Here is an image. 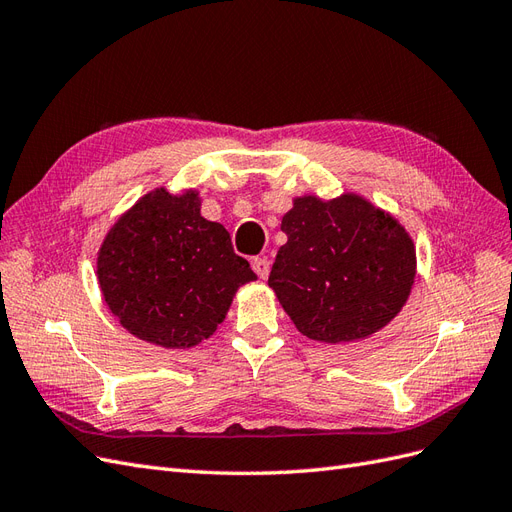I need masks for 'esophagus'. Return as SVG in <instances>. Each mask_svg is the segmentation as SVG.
<instances>
[{
  "label": "esophagus",
  "instance_id": "34e87169",
  "mask_svg": "<svg viewBox=\"0 0 512 512\" xmlns=\"http://www.w3.org/2000/svg\"><path fill=\"white\" fill-rule=\"evenodd\" d=\"M252 269L256 271V275L260 277V280H267L271 265H269V260H267V258H254V262H252Z\"/></svg>",
  "mask_w": 512,
  "mask_h": 512
}]
</instances>
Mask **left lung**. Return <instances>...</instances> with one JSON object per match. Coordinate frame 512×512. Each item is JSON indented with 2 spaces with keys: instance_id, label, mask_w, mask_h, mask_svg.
<instances>
[{
  "instance_id": "1",
  "label": "left lung",
  "mask_w": 512,
  "mask_h": 512,
  "mask_svg": "<svg viewBox=\"0 0 512 512\" xmlns=\"http://www.w3.org/2000/svg\"><path fill=\"white\" fill-rule=\"evenodd\" d=\"M282 230L288 241L275 256L269 286L305 337L356 342L406 305L416 275L414 241L363 196L294 198Z\"/></svg>"
}]
</instances>
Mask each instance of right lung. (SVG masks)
Instances as JSON below:
<instances>
[{
  "label": "right lung",
  "instance_id": "obj_1",
  "mask_svg": "<svg viewBox=\"0 0 512 512\" xmlns=\"http://www.w3.org/2000/svg\"><path fill=\"white\" fill-rule=\"evenodd\" d=\"M254 280L228 230L200 215L196 190L145 194L98 252L100 290L121 327L170 350L211 337L239 286Z\"/></svg>",
  "mask_w": 512,
  "mask_h": 512
}]
</instances>
